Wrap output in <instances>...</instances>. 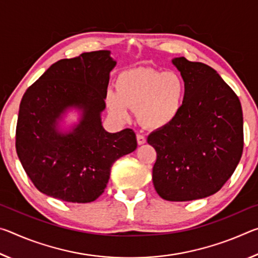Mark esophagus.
<instances>
[{
    "instance_id": "1",
    "label": "esophagus",
    "mask_w": 258,
    "mask_h": 258,
    "mask_svg": "<svg viewBox=\"0 0 258 258\" xmlns=\"http://www.w3.org/2000/svg\"><path fill=\"white\" fill-rule=\"evenodd\" d=\"M137 141H138V145H145V143L147 142V139H146V137L145 135H142V134H137Z\"/></svg>"
}]
</instances>
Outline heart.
Wrapping results in <instances>:
<instances>
[{"label":"heart","instance_id":"obj_1","mask_svg":"<svg viewBox=\"0 0 258 258\" xmlns=\"http://www.w3.org/2000/svg\"><path fill=\"white\" fill-rule=\"evenodd\" d=\"M186 95L185 81L176 72L137 67L121 72L116 93L108 92L107 107L119 120L128 118V109H137L140 124L158 130L172 124L182 111Z\"/></svg>","mask_w":258,"mask_h":258}]
</instances>
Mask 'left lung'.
Returning a JSON list of instances; mask_svg holds the SVG:
<instances>
[{
  "label": "left lung",
  "mask_w": 258,
  "mask_h": 258,
  "mask_svg": "<svg viewBox=\"0 0 258 258\" xmlns=\"http://www.w3.org/2000/svg\"><path fill=\"white\" fill-rule=\"evenodd\" d=\"M172 62L185 81L184 106L172 124L147 141L157 152V194L169 202H189L214 195L233 174L243 149L242 109L212 67L184 56Z\"/></svg>",
  "instance_id": "left-lung-1"
}]
</instances>
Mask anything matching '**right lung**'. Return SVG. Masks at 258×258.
Listing matches in <instances>:
<instances>
[{
    "label": "right lung",
    "mask_w": 258,
    "mask_h": 258,
    "mask_svg": "<svg viewBox=\"0 0 258 258\" xmlns=\"http://www.w3.org/2000/svg\"><path fill=\"white\" fill-rule=\"evenodd\" d=\"M110 51L85 52L62 59L30 85L21 99L16 150L33 184L42 194L68 203L94 202L106 189L115 161L137 149L132 128L108 133L101 124ZM82 110L72 133L56 131L68 107Z\"/></svg>",
    "instance_id": "obj_1"
}]
</instances>
